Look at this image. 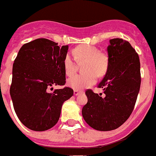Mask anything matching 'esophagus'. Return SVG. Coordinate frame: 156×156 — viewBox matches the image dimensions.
<instances>
[{"instance_id":"esophagus-1","label":"esophagus","mask_w":156,"mask_h":156,"mask_svg":"<svg viewBox=\"0 0 156 156\" xmlns=\"http://www.w3.org/2000/svg\"><path fill=\"white\" fill-rule=\"evenodd\" d=\"M80 91H79V90H74V95L75 96H77V95H79L80 93Z\"/></svg>"}]
</instances>
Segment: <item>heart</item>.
<instances>
[{"mask_svg":"<svg viewBox=\"0 0 156 156\" xmlns=\"http://www.w3.org/2000/svg\"><path fill=\"white\" fill-rule=\"evenodd\" d=\"M73 56L78 63H83L84 74L76 75L68 80V84L73 89L80 90L90 87L96 83L97 75L103 76L108 66V58L104 52H101L95 46L81 44L73 51ZM64 73L68 76L74 75L77 70V63L70 54L65 55L63 61Z\"/></svg>","mask_w":156,"mask_h":156,"instance_id":"b5f03b06","label":"heart"}]
</instances>
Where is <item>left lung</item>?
Listing matches in <instances>:
<instances>
[{"instance_id":"obj_1","label":"left lung","mask_w":156,"mask_h":156,"mask_svg":"<svg viewBox=\"0 0 156 156\" xmlns=\"http://www.w3.org/2000/svg\"><path fill=\"white\" fill-rule=\"evenodd\" d=\"M107 49L108 66L98 85L104 96L86 90L87 103L82 109L86 123L103 132L116 129L129 118L141 83L139 55L128 41L111 39Z\"/></svg>"}]
</instances>
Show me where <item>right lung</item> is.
I'll use <instances>...</instances> for the list:
<instances>
[{
	"label": "right lung",
	"instance_id": "right-lung-1",
	"mask_svg": "<svg viewBox=\"0 0 156 156\" xmlns=\"http://www.w3.org/2000/svg\"><path fill=\"white\" fill-rule=\"evenodd\" d=\"M68 49L40 38L24 44L14 60L10 96L16 115L29 129L42 132L56 125L63 103L73 96L69 87L49 92L52 86L66 83L63 61Z\"/></svg>",
	"mask_w": 156,
	"mask_h": 156
}]
</instances>
